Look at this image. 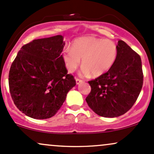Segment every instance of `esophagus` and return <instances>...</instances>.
<instances>
[{"label":"esophagus","instance_id":"34e87169","mask_svg":"<svg viewBox=\"0 0 154 154\" xmlns=\"http://www.w3.org/2000/svg\"><path fill=\"white\" fill-rule=\"evenodd\" d=\"M75 80H76V84L77 85H79V84H80L81 82H82V80H81V79H79L78 78L76 79Z\"/></svg>","mask_w":154,"mask_h":154}]
</instances>
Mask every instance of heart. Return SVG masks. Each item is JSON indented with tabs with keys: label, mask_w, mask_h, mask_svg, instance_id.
Returning <instances> with one entry per match:
<instances>
[{
	"label": "heart",
	"mask_w": 154,
	"mask_h": 154,
	"mask_svg": "<svg viewBox=\"0 0 154 154\" xmlns=\"http://www.w3.org/2000/svg\"><path fill=\"white\" fill-rule=\"evenodd\" d=\"M117 56V45L112 40L83 36L74 40L71 48L64 49L61 57L70 73L78 68L82 60L81 75L100 77L112 68Z\"/></svg>",
	"instance_id": "1"
}]
</instances>
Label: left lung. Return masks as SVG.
Segmentation results:
<instances>
[{
    "mask_svg": "<svg viewBox=\"0 0 154 154\" xmlns=\"http://www.w3.org/2000/svg\"><path fill=\"white\" fill-rule=\"evenodd\" d=\"M117 48V59L112 68L88 82L91 91L86 102L95 114L103 117L125 114L135 103L143 87L140 56L123 40L118 41Z\"/></svg>",
    "mask_w": 154,
    "mask_h": 154,
    "instance_id": "8db88e82",
    "label": "left lung"
}]
</instances>
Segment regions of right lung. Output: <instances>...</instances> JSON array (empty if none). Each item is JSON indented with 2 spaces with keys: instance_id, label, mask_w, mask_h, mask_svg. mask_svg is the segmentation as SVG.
<instances>
[{
  "instance_id": "1",
  "label": "right lung",
  "mask_w": 154,
  "mask_h": 154,
  "mask_svg": "<svg viewBox=\"0 0 154 154\" xmlns=\"http://www.w3.org/2000/svg\"><path fill=\"white\" fill-rule=\"evenodd\" d=\"M63 40L62 35L34 40L21 48L11 66L8 85L14 103L33 119L54 116L76 85L61 57Z\"/></svg>"
}]
</instances>
